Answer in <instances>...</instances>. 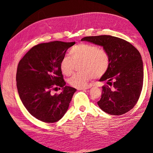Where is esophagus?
Segmentation results:
<instances>
[{
    "instance_id": "34e87169",
    "label": "esophagus",
    "mask_w": 153,
    "mask_h": 153,
    "mask_svg": "<svg viewBox=\"0 0 153 153\" xmlns=\"http://www.w3.org/2000/svg\"><path fill=\"white\" fill-rule=\"evenodd\" d=\"M92 87V85H88L84 87H82V88H78V90H85V89H89L90 88Z\"/></svg>"
}]
</instances>
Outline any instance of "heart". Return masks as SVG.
<instances>
[{"mask_svg": "<svg viewBox=\"0 0 153 153\" xmlns=\"http://www.w3.org/2000/svg\"><path fill=\"white\" fill-rule=\"evenodd\" d=\"M70 57L64 56L60 62V69L64 75L72 73L75 64L81 62L80 71L68 79L71 86L82 88L87 86L92 78L100 77L107 71L110 63L108 53L97 46L80 43L73 47L69 51Z\"/></svg>", "mask_w": 153, "mask_h": 153, "instance_id": "heart-1", "label": "heart"}]
</instances>
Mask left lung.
<instances>
[{
    "instance_id": "8db88e82",
    "label": "left lung",
    "mask_w": 153,
    "mask_h": 153,
    "mask_svg": "<svg viewBox=\"0 0 153 153\" xmlns=\"http://www.w3.org/2000/svg\"><path fill=\"white\" fill-rule=\"evenodd\" d=\"M81 41L102 47L108 53V68L100 79L106 82L98 105L105 112L120 115L133 108L143 86V68L140 52L128 41L112 36H87Z\"/></svg>"
}]
</instances>
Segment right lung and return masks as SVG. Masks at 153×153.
<instances>
[{"label":"right lung","instance_id":"add662e5","mask_svg":"<svg viewBox=\"0 0 153 153\" xmlns=\"http://www.w3.org/2000/svg\"><path fill=\"white\" fill-rule=\"evenodd\" d=\"M75 42L51 41L32 47L18 63L16 86L23 105L32 116L47 123L61 119L69 108L75 88L66 86L60 62ZM59 87L62 92L51 91Z\"/></svg>","mask_w":153,"mask_h":153}]
</instances>
